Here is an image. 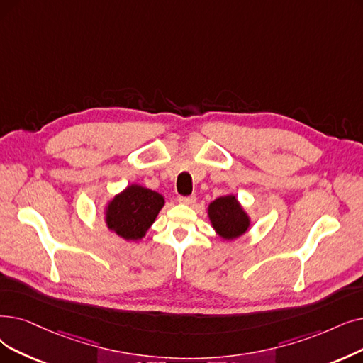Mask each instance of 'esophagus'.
<instances>
[{"label": "esophagus", "instance_id": "obj_1", "mask_svg": "<svg viewBox=\"0 0 363 363\" xmlns=\"http://www.w3.org/2000/svg\"><path fill=\"white\" fill-rule=\"evenodd\" d=\"M196 199V196H178V201L182 204H193Z\"/></svg>", "mask_w": 363, "mask_h": 363}]
</instances>
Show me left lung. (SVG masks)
I'll list each match as a JSON object with an SVG mask.
<instances>
[{
  "label": "left lung",
  "instance_id": "8db88e82",
  "mask_svg": "<svg viewBox=\"0 0 363 363\" xmlns=\"http://www.w3.org/2000/svg\"><path fill=\"white\" fill-rule=\"evenodd\" d=\"M209 218L216 233L227 240L238 239L249 227V218L234 196L219 197L211 203Z\"/></svg>",
  "mask_w": 363,
  "mask_h": 363
}]
</instances>
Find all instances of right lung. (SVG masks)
Returning a JSON list of instances; mask_svg holds the SVG:
<instances>
[{
    "label": "right lung",
    "mask_w": 363,
    "mask_h": 363,
    "mask_svg": "<svg viewBox=\"0 0 363 363\" xmlns=\"http://www.w3.org/2000/svg\"><path fill=\"white\" fill-rule=\"evenodd\" d=\"M164 199L148 188L130 185L108 204L106 225L125 240H136L154 223Z\"/></svg>",
    "instance_id": "right-lung-1"
}]
</instances>
